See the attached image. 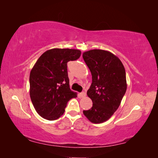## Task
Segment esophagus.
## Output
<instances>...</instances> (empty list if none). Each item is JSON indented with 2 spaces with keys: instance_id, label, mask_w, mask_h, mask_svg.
<instances>
[{
  "instance_id": "34e87169",
  "label": "esophagus",
  "mask_w": 158,
  "mask_h": 158,
  "mask_svg": "<svg viewBox=\"0 0 158 158\" xmlns=\"http://www.w3.org/2000/svg\"><path fill=\"white\" fill-rule=\"evenodd\" d=\"M85 95H86V94H85V92H82V93H79V96H80V97H81V98H84L85 96Z\"/></svg>"
}]
</instances>
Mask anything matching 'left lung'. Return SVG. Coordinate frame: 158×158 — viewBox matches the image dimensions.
Wrapping results in <instances>:
<instances>
[{
    "label": "left lung",
    "mask_w": 158,
    "mask_h": 158,
    "mask_svg": "<svg viewBox=\"0 0 158 158\" xmlns=\"http://www.w3.org/2000/svg\"><path fill=\"white\" fill-rule=\"evenodd\" d=\"M83 58L91 73L87 95L93 102L92 107L83 113L93 123H102L117 110L126 92L125 68L116 56L105 50L88 51Z\"/></svg>",
    "instance_id": "left-lung-1"
}]
</instances>
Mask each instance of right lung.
Listing matches in <instances>:
<instances>
[{
  "mask_svg": "<svg viewBox=\"0 0 158 158\" xmlns=\"http://www.w3.org/2000/svg\"><path fill=\"white\" fill-rule=\"evenodd\" d=\"M81 51L52 49L42 53L30 73V97L40 116L54 121L65 112L70 99L77 93L69 89L68 62L76 60Z\"/></svg>",
  "mask_w": 158,
  "mask_h": 158,
  "instance_id": "add662e5",
  "label": "right lung"
}]
</instances>
